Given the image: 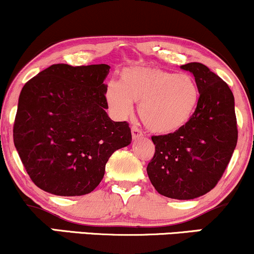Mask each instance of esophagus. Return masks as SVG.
Instances as JSON below:
<instances>
[{"instance_id": "1", "label": "esophagus", "mask_w": 254, "mask_h": 254, "mask_svg": "<svg viewBox=\"0 0 254 254\" xmlns=\"http://www.w3.org/2000/svg\"><path fill=\"white\" fill-rule=\"evenodd\" d=\"M131 133H132V138L136 139V138H139L143 133H142V130L139 129L138 127H136V125H132L131 127Z\"/></svg>"}]
</instances>
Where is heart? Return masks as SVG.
Segmentation results:
<instances>
[{"mask_svg":"<svg viewBox=\"0 0 254 254\" xmlns=\"http://www.w3.org/2000/svg\"><path fill=\"white\" fill-rule=\"evenodd\" d=\"M107 104L118 117L132 112L139 104L143 124L156 133H172L188 124L199 101V88L193 76L157 66H130L121 72L118 83L106 88Z\"/></svg>","mask_w":254,"mask_h":254,"instance_id":"obj_1","label":"heart"}]
</instances>
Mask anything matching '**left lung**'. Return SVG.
<instances>
[{
	"instance_id": "left-lung-1",
	"label": "left lung",
	"mask_w": 254,
	"mask_h": 254,
	"mask_svg": "<svg viewBox=\"0 0 254 254\" xmlns=\"http://www.w3.org/2000/svg\"><path fill=\"white\" fill-rule=\"evenodd\" d=\"M193 74L199 101L190 121L167 135L151 136L155 153L147 173L155 190L174 199H193L216 186L238 142L234 95L202 63L180 65Z\"/></svg>"
}]
</instances>
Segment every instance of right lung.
<instances>
[{"mask_svg":"<svg viewBox=\"0 0 254 254\" xmlns=\"http://www.w3.org/2000/svg\"><path fill=\"white\" fill-rule=\"evenodd\" d=\"M107 64H52L22 87L14 144L31 180L57 196H82L103 180L117 149L131 143L127 122H113Z\"/></svg>","mask_w":254,"mask_h":254,"instance_id":"right-lung-1","label":"right lung"}]
</instances>
